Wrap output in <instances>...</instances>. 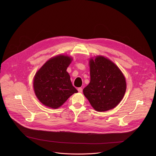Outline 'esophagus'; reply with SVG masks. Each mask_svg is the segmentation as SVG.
Wrapping results in <instances>:
<instances>
[{
  "instance_id": "esophagus-1",
  "label": "esophagus",
  "mask_w": 156,
  "mask_h": 156,
  "mask_svg": "<svg viewBox=\"0 0 156 156\" xmlns=\"http://www.w3.org/2000/svg\"><path fill=\"white\" fill-rule=\"evenodd\" d=\"M78 92L81 93L83 91V89L81 87H79V88H78Z\"/></svg>"
}]
</instances>
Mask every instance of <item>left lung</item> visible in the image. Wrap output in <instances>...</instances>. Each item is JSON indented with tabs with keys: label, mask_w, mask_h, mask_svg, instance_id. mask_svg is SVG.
<instances>
[{
	"label": "left lung",
	"mask_w": 156,
	"mask_h": 156,
	"mask_svg": "<svg viewBox=\"0 0 156 156\" xmlns=\"http://www.w3.org/2000/svg\"><path fill=\"white\" fill-rule=\"evenodd\" d=\"M91 80L83 89L84 96L98 112L115 107L126 89L125 76L118 66L103 56L90 60Z\"/></svg>",
	"instance_id": "1"
}]
</instances>
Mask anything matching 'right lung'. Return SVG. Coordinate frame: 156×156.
Returning <instances> with one entry per match:
<instances>
[{
    "label": "right lung",
    "mask_w": 156,
    "mask_h": 156,
    "mask_svg": "<svg viewBox=\"0 0 156 156\" xmlns=\"http://www.w3.org/2000/svg\"><path fill=\"white\" fill-rule=\"evenodd\" d=\"M72 61V58L67 55L55 56L48 60L36 73L34 91L44 105L57 108L72 94L78 93L66 72Z\"/></svg>",
    "instance_id": "obj_1"
}]
</instances>
